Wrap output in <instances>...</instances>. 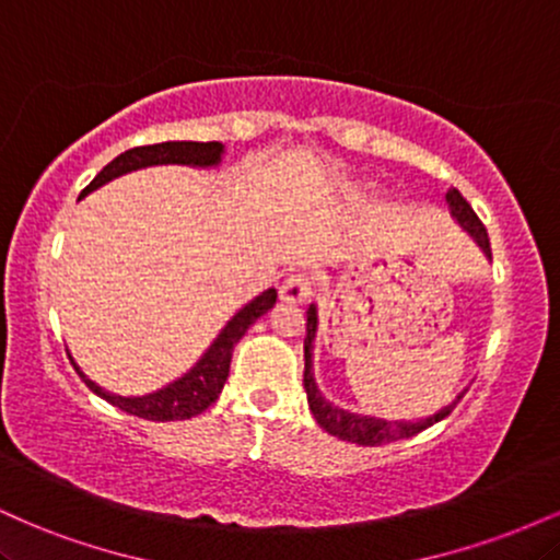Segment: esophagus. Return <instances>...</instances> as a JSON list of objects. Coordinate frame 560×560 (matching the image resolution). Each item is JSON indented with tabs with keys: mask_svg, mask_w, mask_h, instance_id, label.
Instances as JSON below:
<instances>
[{
	"mask_svg": "<svg viewBox=\"0 0 560 560\" xmlns=\"http://www.w3.org/2000/svg\"><path fill=\"white\" fill-rule=\"evenodd\" d=\"M313 292V279L307 273H292L287 276L284 284H281L279 294L284 302H305Z\"/></svg>",
	"mask_w": 560,
	"mask_h": 560,
	"instance_id": "esophagus-1",
	"label": "esophagus"
}]
</instances>
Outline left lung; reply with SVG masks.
<instances>
[{"instance_id":"1","label":"left lung","mask_w":560,"mask_h":560,"mask_svg":"<svg viewBox=\"0 0 560 560\" xmlns=\"http://www.w3.org/2000/svg\"><path fill=\"white\" fill-rule=\"evenodd\" d=\"M445 199H447L450 215H453L455 221H458V226L479 244V249L487 255V260H492L490 236H487V229L481 226V221L471 210V205L466 202L464 195H460L458 189H450ZM305 329H307V334H305V374H302V384H305L307 405H311V413H313V419L318 421V427L324 429V432H329L331 436H339V440L358 442V445H365V447L387 445V442L405 440V436L419 434V432H423V429L432 427V423L445 419V416H450V410L458 405L460 397H464L466 389L460 392L453 402L445 405V408L436 410L434 416H427V419H416V421H387V419H376V416L350 413V410L339 408V405L326 400V397L320 395L316 376H313V342H316V331H318L316 302L307 307Z\"/></svg>"}]
</instances>
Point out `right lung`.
<instances>
[{
  "label": "right lung",
  "instance_id": "obj_1",
  "mask_svg": "<svg viewBox=\"0 0 560 560\" xmlns=\"http://www.w3.org/2000/svg\"><path fill=\"white\" fill-rule=\"evenodd\" d=\"M223 144L221 141H163V144H150V147H133L126 150L124 155H118L113 163H107L105 168L94 176V182L81 191V197H86L89 191L100 189L113 178L126 176L131 171L152 168V165H189V168H215L223 158ZM276 305V289H266L255 300H249L247 305L231 316V320L223 326L221 334L213 339V345L202 352V358L186 371L184 376H178L176 382L165 384L163 389L150 392V395L141 397H124L113 395V392L102 389L100 384H94L83 371L75 365L79 376L86 382V387L94 392L96 397L107 400L115 408L126 410V413L139 416L147 421H184L191 416L202 413L208 405H213L221 395L223 384L229 378V365H231V352L244 331L258 320L262 313H268Z\"/></svg>",
  "mask_w": 560,
  "mask_h": 560
}]
</instances>
